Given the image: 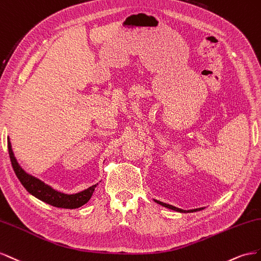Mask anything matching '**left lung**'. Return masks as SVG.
<instances>
[{
	"instance_id": "1",
	"label": "left lung",
	"mask_w": 261,
	"mask_h": 261,
	"mask_svg": "<svg viewBox=\"0 0 261 261\" xmlns=\"http://www.w3.org/2000/svg\"><path fill=\"white\" fill-rule=\"evenodd\" d=\"M154 201L156 203H159L163 206L167 207V209H170V210H174V211H177V212H180V213H188V212H196V211H199V210H202V207H199V209H192V210H182V209H179V207H176L172 204H168V203H165V202H162V201H159L154 199Z\"/></svg>"
}]
</instances>
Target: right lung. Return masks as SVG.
Wrapping results in <instances>:
<instances>
[{
	"instance_id": "1",
	"label": "right lung",
	"mask_w": 261,
	"mask_h": 261,
	"mask_svg": "<svg viewBox=\"0 0 261 261\" xmlns=\"http://www.w3.org/2000/svg\"><path fill=\"white\" fill-rule=\"evenodd\" d=\"M7 146H9V154L14 172L16 174L21 185L24 186V188L31 193V195L50 205L63 207V209H76V207H80L88 202V200L91 199L95 190V187L98 185L95 184L85 190H82L76 193H71V195L58 191L52 188L51 186L40 180L39 178L26 173L25 170L21 168L12 150L10 138L7 139Z\"/></svg>"
}]
</instances>
